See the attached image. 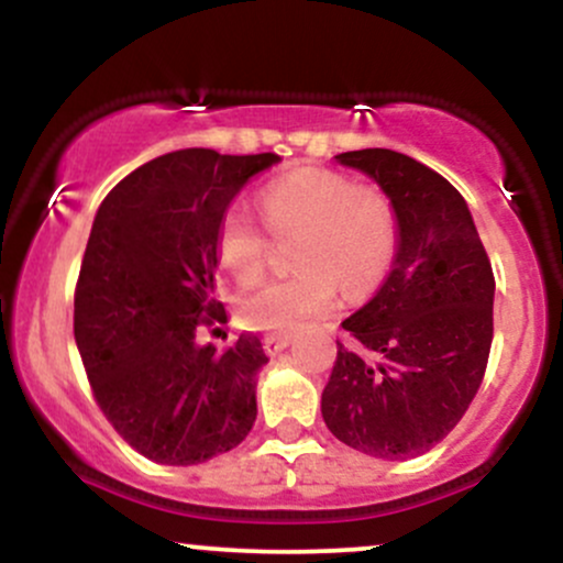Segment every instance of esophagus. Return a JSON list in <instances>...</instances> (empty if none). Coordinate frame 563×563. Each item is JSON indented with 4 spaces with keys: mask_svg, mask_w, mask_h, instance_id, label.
I'll use <instances>...</instances> for the list:
<instances>
[{
    "mask_svg": "<svg viewBox=\"0 0 563 563\" xmlns=\"http://www.w3.org/2000/svg\"><path fill=\"white\" fill-rule=\"evenodd\" d=\"M290 344V335H283V333H269L264 335V352L269 354V357H275V354H280L283 349Z\"/></svg>",
    "mask_w": 563,
    "mask_h": 563,
    "instance_id": "obj_1",
    "label": "esophagus"
}]
</instances>
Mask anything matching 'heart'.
Wrapping results in <instances>:
<instances>
[{"mask_svg": "<svg viewBox=\"0 0 563 563\" xmlns=\"http://www.w3.org/2000/svg\"><path fill=\"white\" fill-rule=\"evenodd\" d=\"M262 222L277 238L296 235V275L264 283L238 307L251 331L290 333L325 318L346 299L376 294L397 260L399 224L391 198L376 185H354L349 174L299 166L260 190ZM217 256L238 283H256L267 269L269 235L243 209L217 224Z\"/></svg>", "mask_w": 563, "mask_h": 563, "instance_id": "1", "label": "heart"}]
</instances>
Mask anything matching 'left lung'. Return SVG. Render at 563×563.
<instances>
[{
    "instance_id": "1",
    "label": "left lung",
    "mask_w": 563,
    "mask_h": 563,
    "mask_svg": "<svg viewBox=\"0 0 563 563\" xmlns=\"http://www.w3.org/2000/svg\"><path fill=\"white\" fill-rule=\"evenodd\" d=\"M335 158L391 198L399 251L378 294L341 322L322 418L349 448L405 461L442 442L479 391L495 331L493 264L442 174L386 147Z\"/></svg>"
}]
</instances>
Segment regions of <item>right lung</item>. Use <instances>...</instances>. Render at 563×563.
Returning a JSON list of instances; mask_svg holds the SVG:
<instances>
[{
	"instance_id": "add662e5",
	"label": "right lung",
	"mask_w": 563,
	"mask_h": 563,
	"mask_svg": "<svg viewBox=\"0 0 563 563\" xmlns=\"http://www.w3.org/2000/svg\"><path fill=\"white\" fill-rule=\"evenodd\" d=\"M275 153L187 147L147 161L97 209L74 294V335L102 416L129 448L164 466H196L243 442L256 421V335L198 346L224 322L217 224Z\"/></svg>"
}]
</instances>
